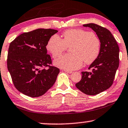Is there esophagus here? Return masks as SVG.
I'll return each mask as SVG.
<instances>
[{
    "label": "esophagus",
    "mask_w": 128,
    "mask_h": 128,
    "mask_svg": "<svg viewBox=\"0 0 128 128\" xmlns=\"http://www.w3.org/2000/svg\"><path fill=\"white\" fill-rule=\"evenodd\" d=\"M64 72H66V73H68V74H71V73H72V71L68 70H64Z\"/></svg>",
    "instance_id": "34e87169"
}]
</instances>
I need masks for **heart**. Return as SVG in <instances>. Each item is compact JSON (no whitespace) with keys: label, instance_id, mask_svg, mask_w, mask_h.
Returning a JSON list of instances; mask_svg holds the SVG:
<instances>
[{"label":"heart","instance_id":"b5f03b06","mask_svg":"<svg viewBox=\"0 0 128 128\" xmlns=\"http://www.w3.org/2000/svg\"><path fill=\"white\" fill-rule=\"evenodd\" d=\"M64 39L54 34L48 40L46 49L54 58L59 57L70 47V54L54 60L58 67L65 70H75L86 64L94 63L100 52V41L93 32L82 29H70L64 32Z\"/></svg>","mask_w":128,"mask_h":128}]
</instances>
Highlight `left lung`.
I'll list each match as a JSON object with an SVG mask.
<instances>
[{
  "mask_svg": "<svg viewBox=\"0 0 128 128\" xmlns=\"http://www.w3.org/2000/svg\"><path fill=\"white\" fill-rule=\"evenodd\" d=\"M94 31L100 41V52L97 59L88 69L82 72V79L76 87L88 95L100 94L112 86L119 67V48L115 38L109 30L94 24H84Z\"/></svg>",
  "mask_w": 128,
  "mask_h": 128,
  "instance_id": "1",
  "label": "left lung"
}]
</instances>
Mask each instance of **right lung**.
Masks as SVG:
<instances>
[{
    "label": "right lung",
    "instance_id": "right-lung-1",
    "mask_svg": "<svg viewBox=\"0 0 128 128\" xmlns=\"http://www.w3.org/2000/svg\"><path fill=\"white\" fill-rule=\"evenodd\" d=\"M58 32L38 29L20 34L10 44L8 69L20 92L30 97L40 96L56 82L59 69L50 65L52 60L46 46L49 38Z\"/></svg>",
    "mask_w": 128,
    "mask_h": 128
}]
</instances>
